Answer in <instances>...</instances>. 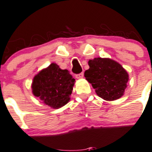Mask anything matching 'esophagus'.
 <instances>
[{
    "instance_id": "esophagus-1",
    "label": "esophagus",
    "mask_w": 152,
    "mask_h": 152,
    "mask_svg": "<svg viewBox=\"0 0 152 152\" xmlns=\"http://www.w3.org/2000/svg\"><path fill=\"white\" fill-rule=\"evenodd\" d=\"M83 76H84V73H80L79 74L76 75V78H77V79H82V78H83Z\"/></svg>"
}]
</instances>
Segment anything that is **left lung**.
<instances>
[{"mask_svg":"<svg viewBox=\"0 0 152 152\" xmlns=\"http://www.w3.org/2000/svg\"><path fill=\"white\" fill-rule=\"evenodd\" d=\"M88 65L85 77L99 97L115 100L124 95L129 76L120 64L110 58H95L89 60Z\"/></svg>","mask_w":152,"mask_h":152,"instance_id":"1","label":"left lung"}]
</instances>
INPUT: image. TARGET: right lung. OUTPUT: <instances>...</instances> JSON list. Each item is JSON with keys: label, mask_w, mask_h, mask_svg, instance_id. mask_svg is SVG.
<instances>
[{"label": "right lung", "mask_w": 152, "mask_h": 152, "mask_svg": "<svg viewBox=\"0 0 152 152\" xmlns=\"http://www.w3.org/2000/svg\"><path fill=\"white\" fill-rule=\"evenodd\" d=\"M75 79L67 69H61L52 63L34 76L32 92L42 103L53 109H59L70 100Z\"/></svg>", "instance_id": "add662e5"}]
</instances>
